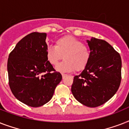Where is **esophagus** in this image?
I'll list each match as a JSON object with an SVG mask.
<instances>
[{"label":"esophagus","instance_id":"obj_1","mask_svg":"<svg viewBox=\"0 0 129 129\" xmlns=\"http://www.w3.org/2000/svg\"><path fill=\"white\" fill-rule=\"evenodd\" d=\"M61 75H62L63 78H64L65 76H67V75L66 74H63V73H62V74H61Z\"/></svg>","mask_w":129,"mask_h":129}]
</instances>
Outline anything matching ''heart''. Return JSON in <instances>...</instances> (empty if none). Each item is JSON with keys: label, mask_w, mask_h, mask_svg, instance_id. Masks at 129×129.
<instances>
[{"label": "heart", "mask_w": 129, "mask_h": 129, "mask_svg": "<svg viewBox=\"0 0 129 129\" xmlns=\"http://www.w3.org/2000/svg\"><path fill=\"white\" fill-rule=\"evenodd\" d=\"M90 51L78 39L70 35H66L55 41V47H49L46 51L48 62L53 66H57L63 58L64 61L57 66V70L70 72L83 70L90 59Z\"/></svg>", "instance_id": "b5f03b06"}]
</instances>
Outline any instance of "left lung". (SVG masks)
<instances>
[{
  "mask_svg": "<svg viewBox=\"0 0 129 129\" xmlns=\"http://www.w3.org/2000/svg\"><path fill=\"white\" fill-rule=\"evenodd\" d=\"M88 44L90 61L80 74L74 76L71 90L78 102L97 107L117 92L121 82L122 61L120 54L104 40L93 38Z\"/></svg>",
  "mask_w": 129,
  "mask_h": 129,
  "instance_id": "left-lung-1",
  "label": "left lung"
}]
</instances>
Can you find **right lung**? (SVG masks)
<instances>
[{
    "instance_id": "obj_1",
    "label": "right lung",
    "mask_w": 129,
    "mask_h": 129,
    "mask_svg": "<svg viewBox=\"0 0 129 129\" xmlns=\"http://www.w3.org/2000/svg\"><path fill=\"white\" fill-rule=\"evenodd\" d=\"M46 37V33L33 32L23 37L10 53L7 62L11 92L31 107L48 102L62 79L47 59Z\"/></svg>"
}]
</instances>
